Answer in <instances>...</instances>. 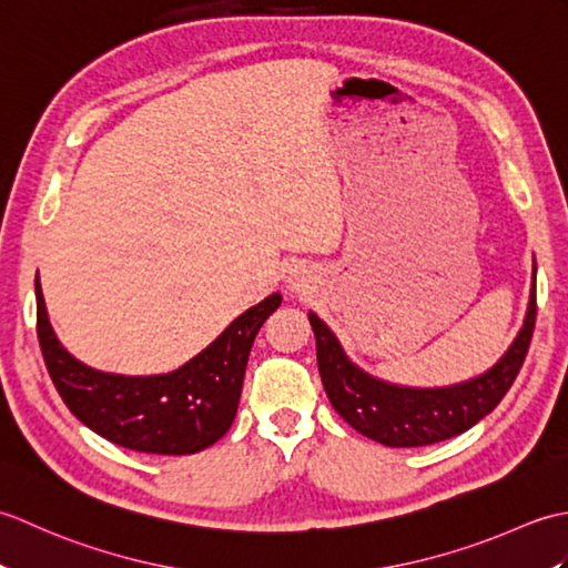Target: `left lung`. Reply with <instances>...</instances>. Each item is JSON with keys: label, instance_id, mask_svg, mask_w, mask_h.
I'll return each mask as SVG.
<instances>
[{"label": "left lung", "instance_id": "left-lung-1", "mask_svg": "<svg viewBox=\"0 0 568 568\" xmlns=\"http://www.w3.org/2000/svg\"><path fill=\"white\" fill-rule=\"evenodd\" d=\"M537 275V268H535ZM537 320V281L527 317L508 352L484 376L449 388H403L368 376L346 358L342 344L315 312L310 324L317 339V366L332 407L348 425L385 446H427L452 439L496 409L523 368Z\"/></svg>", "mask_w": 568, "mask_h": 568}]
</instances>
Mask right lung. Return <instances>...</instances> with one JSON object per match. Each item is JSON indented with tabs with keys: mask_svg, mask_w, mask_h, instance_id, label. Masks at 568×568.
Returning <instances> with one entry per match:
<instances>
[{
	"mask_svg": "<svg viewBox=\"0 0 568 568\" xmlns=\"http://www.w3.org/2000/svg\"><path fill=\"white\" fill-rule=\"evenodd\" d=\"M281 300L268 295L185 366L161 376L94 371L68 354L48 322L39 277L36 329L58 395L84 427L124 449L180 456L207 449L232 427L253 339Z\"/></svg>",
	"mask_w": 568,
	"mask_h": 568,
	"instance_id": "add662e5",
	"label": "right lung"
}]
</instances>
